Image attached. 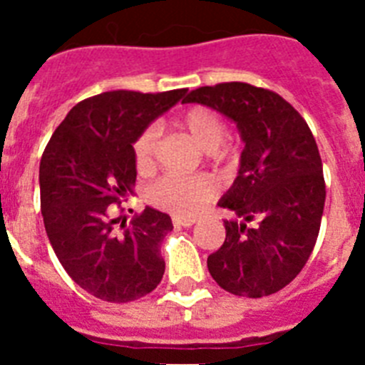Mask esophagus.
Returning <instances> with one entry per match:
<instances>
[{"label":"esophagus","mask_w":365,"mask_h":365,"mask_svg":"<svg viewBox=\"0 0 365 365\" xmlns=\"http://www.w3.org/2000/svg\"><path fill=\"white\" fill-rule=\"evenodd\" d=\"M195 225V219L192 217H173V227L177 228H190Z\"/></svg>","instance_id":"obj_1"}]
</instances>
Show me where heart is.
Listing matches in <instances>:
<instances>
[{
    "instance_id": "1",
    "label": "heart",
    "mask_w": 365,
    "mask_h": 365,
    "mask_svg": "<svg viewBox=\"0 0 365 365\" xmlns=\"http://www.w3.org/2000/svg\"><path fill=\"white\" fill-rule=\"evenodd\" d=\"M177 128L188 135L202 150L212 151L222 143L227 128L217 113L205 106H193L177 118ZM159 133L148 128L133 144L135 166L148 173L155 164ZM217 193L215 180L208 175H164L148 190V197L155 206L175 215H193L210 202Z\"/></svg>"
}]
</instances>
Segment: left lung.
I'll return each instance as SVG.
<instances>
[{
	"instance_id": "left-lung-1",
	"label": "left lung",
	"mask_w": 365,
	"mask_h": 365,
	"mask_svg": "<svg viewBox=\"0 0 365 365\" xmlns=\"http://www.w3.org/2000/svg\"><path fill=\"white\" fill-rule=\"evenodd\" d=\"M185 104L208 106L237 124L245 150L221 201L227 237L208 256L212 278L235 296L282 291L302 272L320 232L325 180L307 122L278 93L243 82L205 86Z\"/></svg>"
}]
</instances>
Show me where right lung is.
I'll return each mask as SVG.
<instances>
[{
  "label": "right lung",
  "mask_w": 365,
  "mask_h": 365,
  "mask_svg": "<svg viewBox=\"0 0 365 365\" xmlns=\"http://www.w3.org/2000/svg\"><path fill=\"white\" fill-rule=\"evenodd\" d=\"M185 95L120 89L82 100L41 155L47 237L73 282L104 302H133L163 279L160 243L173 230L170 215L146 206L125 225L115 210L133 193L135 140Z\"/></svg>",
  "instance_id": "right-lung-1"
}]
</instances>
